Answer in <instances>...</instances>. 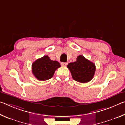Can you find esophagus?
<instances>
[{"mask_svg":"<svg viewBox=\"0 0 125 125\" xmlns=\"http://www.w3.org/2000/svg\"><path fill=\"white\" fill-rule=\"evenodd\" d=\"M67 64H68L67 62H62L61 63V65H62V66H66Z\"/></svg>","mask_w":125,"mask_h":125,"instance_id":"1","label":"esophagus"}]
</instances>
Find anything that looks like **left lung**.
<instances>
[{
	"instance_id": "left-lung-1",
	"label": "left lung",
	"mask_w": 125,
	"mask_h": 125,
	"mask_svg": "<svg viewBox=\"0 0 125 125\" xmlns=\"http://www.w3.org/2000/svg\"><path fill=\"white\" fill-rule=\"evenodd\" d=\"M67 68L70 71L73 79L82 83H88L94 77L95 65L82 55L77 57L75 62L69 63Z\"/></svg>"
}]
</instances>
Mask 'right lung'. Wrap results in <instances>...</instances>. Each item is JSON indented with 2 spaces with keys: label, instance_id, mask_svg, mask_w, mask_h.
<instances>
[{
  "label": "right lung",
  "instance_id": "obj_1",
  "mask_svg": "<svg viewBox=\"0 0 125 125\" xmlns=\"http://www.w3.org/2000/svg\"><path fill=\"white\" fill-rule=\"evenodd\" d=\"M60 67V63L57 61H52L48 56H44L32 63V71L36 78L45 81L51 79L55 71Z\"/></svg>",
  "mask_w": 125,
  "mask_h": 125
}]
</instances>
